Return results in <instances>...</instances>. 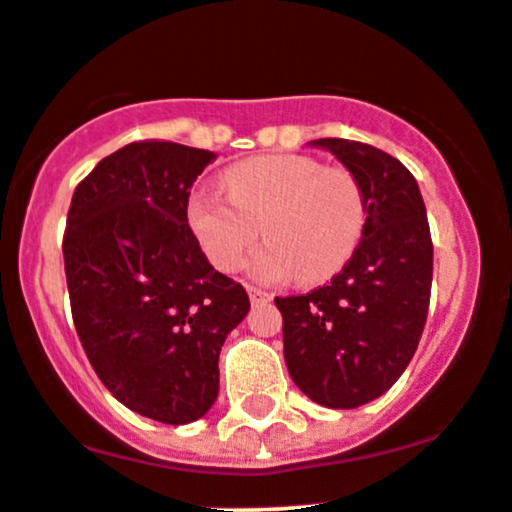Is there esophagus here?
<instances>
[{"mask_svg": "<svg viewBox=\"0 0 512 512\" xmlns=\"http://www.w3.org/2000/svg\"><path fill=\"white\" fill-rule=\"evenodd\" d=\"M247 294H250L252 306H260V303L272 301V294H269V291H265V289H260V286H247Z\"/></svg>", "mask_w": 512, "mask_h": 512, "instance_id": "1", "label": "esophagus"}]
</instances>
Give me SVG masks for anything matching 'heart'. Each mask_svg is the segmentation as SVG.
<instances>
[{"label":"heart","mask_w":512,"mask_h":512,"mask_svg":"<svg viewBox=\"0 0 512 512\" xmlns=\"http://www.w3.org/2000/svg\"><path fill=\"white\" fill-rule=\"evenodd\" d=\"M228 199L196 192L187 218L206 257L221 272H235L262 230L269 245L255 274L267 282L294 277L320 284L355 255L367 223L359 179L345 167L311 155H262L223 172Z\"/></svg>","instance_id":"b5f03b06"}]
</instances>
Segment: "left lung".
<instances>
[{
  "instance_id": "8db88e82",
  "label": "left lung",
  "mask_w": 512,
  "mask_h": 512,
  "mask_svg": "<svg viewBox=\"0 0 512 512\" xmlns=\"http://www.w3.org/2000/svg\"><path fill=\"white\" fill-rule=\"evenodd\" d=\"M313 143L362 184L364 238L330 284L274 303L294 384L320 406L357 408L389 391L418 350L430 306L432 238L418 182L403 162L357 140Z\"/></svg>"
}]
</instances>
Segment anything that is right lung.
Masks as SVG:
<instances>
[{
  "label": "right lung",
  "instance_id": "1",
  "mask_svg": "<svg viewBox=\"0 0 512 512\" xmlns=\"http://www.w3.org/2000/svg\"><path fill=\"white\" fill-rule=\"evenodd\" d=\"M213 160L211 150L136 140L77 184L67 211V291L89 364L116 401L167 425L213 406L221 347L250 308L187 221Z\"/></svg>",
  "mask_w": 512,
  "mask_h": 512
}]
</instances>
